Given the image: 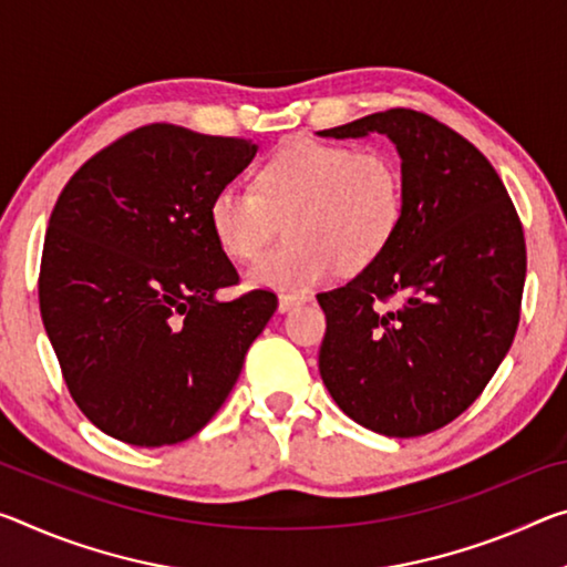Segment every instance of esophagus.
Wrapping results in <instances>:
<instances>
[{"instance_id": "34e87169", "label": "esophagus", "mask_w": 567, "mask_h": 567, "mask_svg": "<svg viewBox=\"0 0 567 567\" xmlns=\"http://www.w3.org/2000/svg\"><path fill=\"white\" fill-rule=\"evenodd\" d=\"M312 295L308 292H285L280 295V300H277V310L280 312H290L292 308H298L302 302H310Z\"/></svg>"}]
</instances>
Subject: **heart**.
Here are the masks:
<instances>
[{
  "label": "heart",
  "instance_id": "heart-1",
  "mask_svg": "<svg viewBox=\"0 0 567 567\" xmlns=\"http://www.w3.org/2000/svg\"><path fill=\"white\" fill-rule=\"evenodd\" d=\"M257 188L224 184L209 202L217 245L247 262L287 219L282 245L247 272L255 287H308L340 267L373 262L396 235L403 214L401 171L381 151L292 138L257 171Z\"/></svg>",
  "mask_w": 567,
  "mask_h": 567
}]
</instances>
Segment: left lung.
Returning a JSON list of instances; mask_svg holds the SVG:
<instances>
[{
  "label": "left lung",
  "instance_id": "8db88e82",
  "mask_svg": "<svg viewBox=\"0 0 567 567\" xmlns=\"http://www.w3.org/2000/svg\"><path fill=\"white\" fill-rule=\"evenodd\" d=\"M381 133L399 151L403 214L379 257L320 292V375L332 401L383 436H421L477 401L505 361L525 287L523 224L497 171L470 141L409 107L322 138ZM399 297V311L380 302Z\"/></svg>",
  "mask_w": 567,
  "mask_h": 567
}]
</instances>
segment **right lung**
<instances>
[{
	"label": "right lung",
	"instance_id": "add662e5",
	"mask_svg": "<svg viewBox=\"0 0 567 567\" xmlns=\"http://www.w3.org/2000/svg\"><path fill=\"white\" fill-rule=\"evenodd\" d=\"M257 143L154 123L62 188L44 235L40 312L70 396L133 446L186 442L221 409L277 298L219 300L239 275L209 202Z\"/></svg>",
	"mask_w": 567,
	"mask_h": 567
}]
</instances>
